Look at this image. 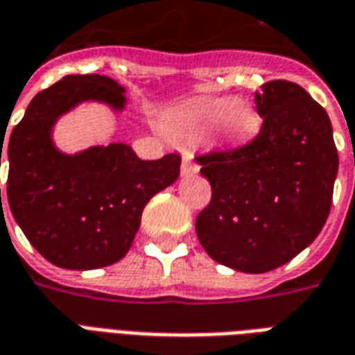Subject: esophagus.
<instances>
[{"mask_svg":"<svg viewBox=\"0 0 355 355\" xmlns=\"http://www.w3.org/2000/svg\"><path fill=\"white\" fill-rule=\"evenodd\" d=\"M182 177H190V175H198L200 173V165L193 162L192 157H184L182 159V167H180Z\"/></svg>","mask_w":355,"mask_h":355,"instance_id":"34e87169","label":"esophagus"}]
</instances>
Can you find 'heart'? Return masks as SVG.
Listing matches in <instances>:
<instances>
[{"label":"heart","mask_w":355,"mask_h":355,"mask_svg":"<svg viewBox=\"0 0 355 355\" xmlns=\"http://www.w3.org/2000/svg\"><path fill=\"white\" fill-rule=\"evenodd\" d=\"M259 112L236 96H205L180 104L165 117V131L173 142H192L211 129L232 144L245 142L261 131Z\"/></svg>","instance_id":"b5f03b06"}]
</instances>
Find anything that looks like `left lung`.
I'll use <instances>...</instances> for the list:
<instances>
[{"instance_id": "obj_1", "label": "left lung", "mask_w": 355, "mask_h": 355, "mask_svg": "<svg viewBox=\"0 0 355 355\" xmlns=\"http://www.w3.org/2000/svg\"><path fill=\"white\" fill-rule=\"evenodd\" d=\"M261 132L249 144L200 155L211 203L196 234L218 264L245 274L283 266L318 238L338 173L327 112L304 89L268 81L254 93Z\"/></svg>"}]
</instances>
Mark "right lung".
I'll use <instances>...</instances> for the list:
<instances>
[{"label": "right lung", "instance_id": "right-lung-1", "mask_svg": "<svg viewBox=\"0 0 355 355\" xmlns=\"http://www.w3.org/2000/svg\"><path fill=\"white\" fill-rule=\"evenodd\" d=\"M83 102L123 112L127 96L106 76H66L35 94L7 146L12 216L35 251L66 270H94L121 261L148 201L180 175L178 154L144 162L123 142L76 154L58 150L55 125ZM1 152L3 146L0 167Z\"/></svg>", "mask_w": 355, "mask_h": 355}]
</instances>
